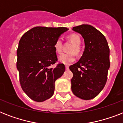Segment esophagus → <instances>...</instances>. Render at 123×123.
<instances>
[{
	"label": "esophagus",
	"mask_w": 123,
	"mask_h": 123,
	"mask_svg": "<svg viewBox=\"0 0 123 123\" xmlns=\"http://www.w3.org/2000/svg\"><path fill=\"white\" fill-rule=\"evenodd\" d=\"M65 67H66V70H68V69H69V66L66 65Z\"/></svg>",
	"instance_id": "34e87169"
}]
</instances>
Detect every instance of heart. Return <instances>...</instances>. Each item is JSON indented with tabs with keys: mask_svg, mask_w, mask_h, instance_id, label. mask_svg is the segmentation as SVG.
I'll use <instances>...</instances> for the list:
<instances>
[{
	"mask_svg": "<svg viewBox=\"0 0 123 123\" xmlns=\"http://www.w3.org/2000/svg\"><path fill=\"white\" fill-rule=\"evenodd\" d=\"M68 39L71 41L73 44V46L70 50L71 52H74L75 54H79L80 52V45L81 44L80 37L78 34H73L68 36ZM62 41L61 38H57L54 43V48L57 53H61L62 52ZM58 60L60 62H61L64 64L69 65L71 63L73 62L75 60V54L73 53L70 54H61L59 56Z\"/></svg>",
	"mask_w": 123,
	"mask_h": 123,
	"instance_id": "1",
	"label": "heart"
}]
</instances>
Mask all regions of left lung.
Listing matches in <instances>:
<instances>
[{"label": "left lung", "instance_id": "8db88e82", "mask_svg": "<svg viewBox=\"0 0 123 123\" xmlns=\"http://www.w3.org/2000/svg\"><path fill=\"white\" fill-rule=\"evenodd\" d=\"M85 42L83 55L77 63L69 66L73 74L71 90L82 99H91L102 91L107 80L110 68V49L102 33L87 24L74 27Z\"/></svg>", "mask_w": 123, "mask_h": 123}]
</instances>
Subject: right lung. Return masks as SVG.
Segmentation results:
<instances>
[{"label":"right lung","instance_id":"right-lung-1","mask_svg":"<svg viewBox=\"0 0 123 123\" xmlns=\"http://www.w3.org/2000/svg\"><path fill=\"white\" fill-rule=\"evenodd\" d=\"M66 27H36L21 37L17 49L16 68L25 93L34 101L42 102L53 96L55 82L65 71L64 64L54 68L57 61L54 43Z\"/></svg>","mask_w":123,"mask_h":123}]
</instances>
